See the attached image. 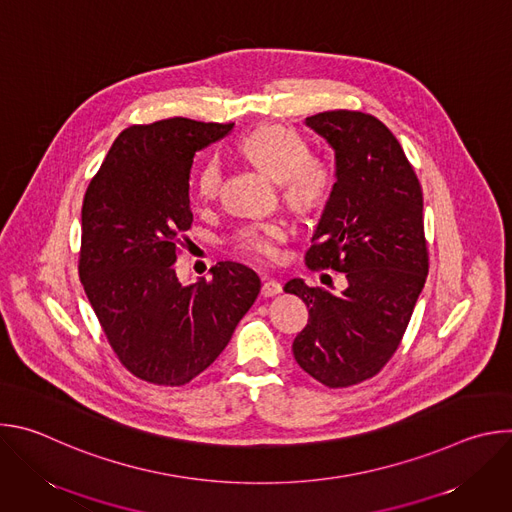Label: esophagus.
Instances as JSON below:
<instances>
[{"label": "esophagus", "mask_w": 512, "mask_h": 512, "mask_svg": "<svg viewBox=\"0 0 512 512\" xmlns=\"http://www.w3.org/2000/svg\"><path fill=\"white\" fill-rule=\"evenodd\" d=\"M277 294H281V283L277 279H267L261 287V296L263 298H273Z\"/></svg>", "instance_id": "obj_1"}]
</instances>
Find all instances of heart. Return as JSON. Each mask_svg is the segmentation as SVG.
Returning <instances> with one entry per match:
<instances>
[{"mask_svg": "<svg viewBox=\"0 0 512 512\" xmlns=\"http://www.w3.org/2000/svg\"><path fill=\"white\" fill-rule=\"evenodd\" d=\"M239 154L281 186L283 200L298 212H312L330 198L334 176L328 162L308 152L306 139L285 125L265 123L239 139ZM223 168L216 158H208L194 182L196 198L204 204L218 196ZM289 237L283 221H257L241 227L235 235V247L261 261L279 257V247Z\"/></svg>", "mask_w": 512, "mask_h": 512, "instance_id": "obj_1", "label": "heart"}]
</instances>
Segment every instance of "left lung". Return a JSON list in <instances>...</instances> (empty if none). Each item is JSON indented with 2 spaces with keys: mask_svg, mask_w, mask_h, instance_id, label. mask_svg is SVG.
<instances>
[{
  "mask_svg": "<svg viewBox=\"0 0 512 512\" xmlns=\"http://www.w3.org/2000/svg\"><path fill=\"white\" fill-rule=\"evenodd\" d=\"M306 125L330 143L336 160L306 265L342 271L348 287L336 296L296 277L283 289L310 308L291 346L298 364L340 389L375 377L407 330L429 269L423 194L401 143L377 117L338 109Z\"/></svg>",
  "mask_w": 512,
  "mask_h": 512,
  "instance_id": "8db88e82",
  "label": "left lung"
}]
</instances>
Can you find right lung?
Returning <instances> with one entry per match:
<instances>
[{
  "label": "right lung",
  "instance_id": "add662e5",
  "mask_svg": "<svg viewBox=\"0 0 512 512\" xmlns=\"http://www.w3.org/2000/svg\"><path fill=\"white\" fill-rule=\"evenodd\" d=\"M231 129L186 117L131 125L85 192V294L123 367L154 385L180 387L208 369L259 296L257 273L241 263H216L212 279L190 285L174 269L192 225L194 156Z\"/></svg>",
  "mask_w": 512,
  "mask_h": 512
}]
</instances>
